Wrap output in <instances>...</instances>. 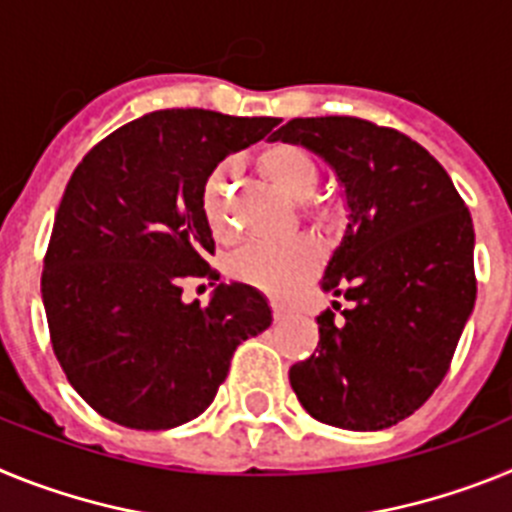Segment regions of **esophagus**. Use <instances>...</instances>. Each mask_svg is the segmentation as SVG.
Masks as SVG:
<instances>
[{
  "mask_svg": "<svg viewBox=\"0 0 512 512\" xmlns=\"http://www.w3.org/2000/svg\"><path fill=\"white\" fill-rule=\"evenodd\" d=\"M271 310H274V320H284L289 315L287 307L279 305V302H274V305H271Z\"/></svg>",
  "mask_w": 512,
  "mask_h": 512,
  "instance_id": "1",
  "label": "esophagus"
}]
</instances>
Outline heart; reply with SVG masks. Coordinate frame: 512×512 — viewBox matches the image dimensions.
Masks as SVG:
<instances>
[{
	"label": "heart",
	"instance_id": "1",
	"mask_svg": "<svg viewBox=\"0 0 512 512\" xmlns=\"http://www.w3.org/2000/svg\"><path fill=\"white\" fill-rule=\"evenodd\" d=\"M261 174L292 200H305L302 210L312 220H325L330 207L312 200L310 194L318 189L320 169L307 148L297 143H271L256 156ZM230 164H217L207 171L200 189V205L207 225L215 235L230 233ZM320 266V246L310 238H292L284 243H259L235 259L233 271L241 282L264 289L269 295L284 297Z\"/></svg>",
	"mask_w": 512,
	"mask_h": 512
}]
</instances>
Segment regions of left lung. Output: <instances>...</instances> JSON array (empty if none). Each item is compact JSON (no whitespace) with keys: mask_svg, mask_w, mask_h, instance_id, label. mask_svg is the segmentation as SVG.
I'll use <instances>...</instances> for the list:
<instances>
[{"mask_svg":"<svg viewBox=\"0 0 512 512\" xmlns=\"http://www.w3.org/2000/svg\"><path fill=\"white\" fill-rule=\"evenodd\" d=\"M323 156L346 187L351 223L323 292L315 354L289 369L320 423L382 431L433 395L477 300L474 228L451 176L420 143L361 117H295L274 140Z\"/></svg>","mask_w":512,"mask_h":512,"instance_id":"8db88e82","label":"left lung"}]
</instances>
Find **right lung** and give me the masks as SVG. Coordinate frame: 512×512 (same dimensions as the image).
Here are the masks:
<instances>
[{"instance_id": "right-lung-1", "label": "right lung", "mask_w": 512, "mask_h": 512, "mask_svg": "<svg viewBox=\"0 0 512 512\" xmlns=\"http://www.w3.org/2000/svg\"><path fill=\"white\" fill-rule=\"evenodd\" d=\"M274 125L158 110L99 140L71 174L40 292L63 374L112 423L166 431L197 418L235 348L271 325L269 302L248 284H220L210 305H184L182 282L220 279L207 264V171Z\"/></svg>"}]
</instances>
